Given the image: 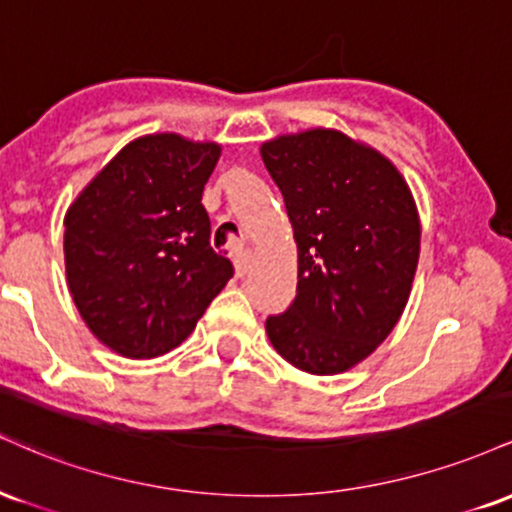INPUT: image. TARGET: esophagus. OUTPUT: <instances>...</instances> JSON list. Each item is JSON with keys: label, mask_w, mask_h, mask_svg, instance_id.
Segmentation results:
<instances>
[{"label": "esophagus", "mask_w": 512, "mask_h": 512, "mask_svg": "<svg viewBox=\"0 0 512 512\" xmlns=\"http://www.w3.org/2000/svg\"><path fill=\"white\" fill-rule=\"evenodd\" d=\"M233 262H236V272L240 276H245L252 269V250L250 248H240L236 255H233Z\"/></svg>", "instance_id": "34e87169"}]
</instances>
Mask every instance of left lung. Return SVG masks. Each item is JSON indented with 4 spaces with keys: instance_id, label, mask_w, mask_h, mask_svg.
<instances>
[{
    "instance_id": "left-lung-1",
    "label": "left lung",
    "mask_w": 512,
    "mask_h": 512,
    "mask_svg": "<svg viewBox=\"0 0 512 512\" xmlns=\"http://www.w3.org/2000/svg\"><path fill=\"white\" fill-rule=\"evenodd\" d=\"M298 245L296 298L267 317L291 366L344 373L383 344L409 301L421 223L414 197L383 154L337 129L264 142Z\"/></svg>"
}]
</instances>
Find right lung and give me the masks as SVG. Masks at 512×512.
I'll use <instances>...</instances> for the list:
<instances>
[{"label": "right lung", "instance_id": "add662e5", "mask_svg": "<svg viewBox=\"0 0 512 512\" xmlns=\"http://www.w3.org/2000/svg\"><path fill=\"white\" fill-rule=\"evenodd\" d=\"M214 142L149 134L129 142L64 216V267L76 308L127 358L175 349L233 276L211 250L202 192Z\"/></svg>", "mask_w": 512, "mask_h": 512}]
</instances>
